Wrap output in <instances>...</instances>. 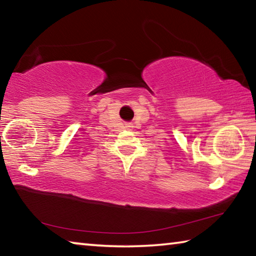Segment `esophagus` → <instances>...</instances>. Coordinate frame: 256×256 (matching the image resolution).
Masks as SVG:
<instances>
[{"label": "esophagus", "instance_id": "34e87169", "mask_svg": "<svg viewBox=\"0 0 256 256\" xmlns=\"http://www.w3.org/2000/svg\"><path fill=\"white\" fill-rule=\"evenodd\" d=\"M128 128H130V126H128Z\"/></svg>", "mask_w": 256, "mask_h": 256}]
</instances>
